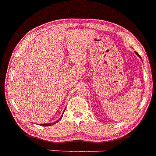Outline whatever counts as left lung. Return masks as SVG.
<instances>
[{
    "label": "left lung",
    "mask_w": 156,
    "mask_h": 156,
    "mask_svg": "<svg viewBox=\"0 0 156 156\" xmlns=\"http://www.w3.org/2000/svg\"><path fill=\"white\" fill-rule=\"evenodd\" d=\"M135 53H136V52H135ZM136 54H137V55H138V56H139V55H138V53H136Z\"/></svg>",
    "instance_id": "1"
}]
</instances>
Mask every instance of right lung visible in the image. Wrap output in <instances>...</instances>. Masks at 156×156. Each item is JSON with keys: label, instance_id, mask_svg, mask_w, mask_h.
I'll use <instances>...</instances> for the list:
<instances>
[{"label": "right lung", "instance_id": "add662e5", "mask_svg": "<svg viewBox=\"0 0 156 156\" xmlns=\"http://www.w3.org/2000/svg\"><path fill=\"white\" fill-rule=\"evenodd\" d=\"M59 120H60V119H59ZM58 120H57V121H56V122H55V123H53V124H54V123H57ZM41 126H51V123H47V124H46V123H45V124H41Z\"/></svg>", "mask_w": 156, "mask_h": 156}]
</instances>
